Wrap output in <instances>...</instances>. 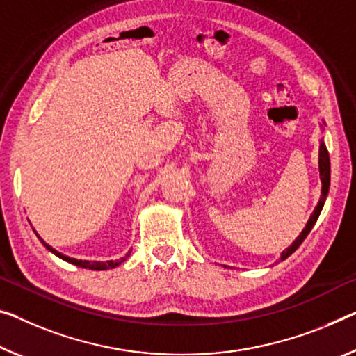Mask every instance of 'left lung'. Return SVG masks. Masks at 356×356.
Masks as SVG:
<instances>
[{"instance_id": "1", "label": "left lung", "mask_w": 356, "mask_h": 356, "mask_svg": "<svg viewBox=\"0 0 356 356\" xmlns=\"http://www.w3.org/2000/svg\"><path fill=\"white\" fill-rule=\"evenodd\" d=\"M325 125V122H323ZM323 125H321V129H323ZM318 168H320V179H321V195H320V200L318 204H316L314 213H312L307 224H305V227L302 229V232L298 235V238L294 240V242L289 245V247L283 251L282 256H280V261H285L288 256H291L294 251L299 248V245L304 242L305 237H307L309 232L312 231V227L315 226L316 220H318L321 210H323V205L326 202V197L327 193H330V183H331V163H330V154H327V149H326V145L323 138L320 140V151H318Z\"/></svg>"}]
</instances>
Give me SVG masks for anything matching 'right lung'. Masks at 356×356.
Returning <instances> with one entry per match:
<instances>
[{"label": "right lung", "instance_id": "obj_1", "mask_svg": "<svg viewBox=\"0 0 356 356\" xmlns=\"http://www.w3.org/2000/svg\"><path fill=\"white\" fill-rule=\"evenodd\" d=\"M36 232V231H35ZM38 235V234H36ZM38 237H40V235H38ZM40 240L42 242V245H44V247L51 251V253H54L56 256H58L60 259H63V261H67V262H71V264H74V266H78V267H83V269H90V270H106V269H114V267L116 266H119V264H122V262L129 258L130 256V251L127 254L124 256V258H121V259H116V261H106V262H102V261H83V259H74V258H70V256H65V254H62V253H58V251L56 250V248H52L51 245H47L44 240H42L41 237H40Z\"/></svg>", "mask_w": 356, "mask_h": 356}]
</instances>
